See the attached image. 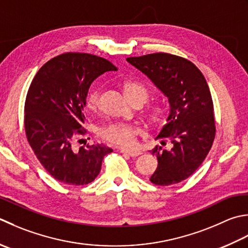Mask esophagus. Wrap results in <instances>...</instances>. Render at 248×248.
<instances>
[{
    "mask_svg": "<svg viewBox=\"0 0 248 248\" xmlns=\"http://www.w3.org/2000/svg\"><path fill=\"white\" fill-rule=\"evenodd\" d=\"M120 153H123L124 155H128L130 157H138L140 155V150H135V149H125V148H121Z\"/></svg>",
    "mask_w": 248,
    "mask_h": 248,
    "instance_id": "1",
    "label": "esophagus"
}]
</instances>
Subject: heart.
<instances>
[{
	"label": "heart",
	"instance_id": "b5f03b06",
	"mask_svg": "<svg viewBox=\"0 0 248 248\" xmlns=\"http://www.w3.org/2000/svg\"><path fill=\"white\" fill-rule=\"evenodd\" d=\"M124 89L125 94L132 102L135 100H142L145 103L150 94L149 89L146 86L135 80L125 81L124 84ZM100 94V89H93L89 92L87 96V106L89 108L94 109L98 108ZM148 117L154 124H161L166 119V111L161 108H154L149 110ZM140 132V130L138 125L124 123H111L100 130L102 138L110 143L119 145V146H129L133 143L135 135Z\"/></svg>",
	"mask_w": 248,
	"mask_h": 248
}]
</instances>
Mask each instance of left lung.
Wrapping results in <instances>:
<instances>
[{"label": "left lung", "mask_w": 248, "mask_h": 248, "mask_svg": "<svg viewBox=\"0 0 248 248\" xmlns=\"http://www.w3.org/2000/svg\"><path fill=\"white\" fill-rule=\"evenodd\" d=\"M127 61L154 82L170 104L167 124L157 139H167L172 148L152 150L158 167L150 182L169 186L185 181L204 161L215 138L214 106L204 76L192 62L170 53L131 57Z\"/></svg>", "instance_id": "left-lung-1"}]
</instances>
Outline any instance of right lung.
Segmentation results:
<instances>
[{
  "label": "right lung",
  "mask_w": 248,
  "mask_h": 248,
  "mask_svg": "<svg viewBox=\"0 0 248 248\" xmlns=\"http://www.w3.org/2000/svg\"><path fill=\"white\" fill-rule=\"evenodd\" d=\"M114 64L89 53L67 52L45 63L28 90L24 129L28 142L50 175L67 185H87L101 171L102 161L113 149L87 145L76 150L73 142L84 135V108L90 86Z\"/></svg>",
  "instance_id": "add662e5"
}]
</instances>
